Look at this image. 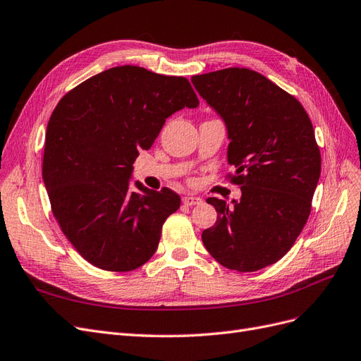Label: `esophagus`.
Returning <instances> with one entry per match:
<instances>
[{"label": "esophagus", "instance_id": "esophagus-1", "mask_svg": "<svg viewBox=\"0 0 361 361\" xmlns=\"http://www.w3.org/2000/svg\"><path fill=\"white\" fill-rule=\"evenodd\" d=\"M183 204L188 205V207H193V205H201L202 204V199L197 197V196H184L183 197Z\"/></svg>", "mask_w": 361, "mask_h": 361}]
</instances>
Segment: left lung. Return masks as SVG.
<instances>
[{
	"label": "left lung",
	"mask_w": 361,
	"mask_h": 361,
	"mask_svg": "<svg viewBox=\"0 0 361 361\" xmlns=\"http://www.w3.org/2000/svg\"><path fill=\"white\" fill-rule=\"evenodd\" d=\"M196 90L228 128L229 173L239 201L208 197L217 221L202 243L221 266L255 272L276 263L308 221L322 154L302 104L248 68L193 75Z\"/></svg>",
	"instance_id": "1"
}]
</instances>
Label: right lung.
Wrapping results in <instances>:
<instances>
[{
	"instance_id": "1",
	"label": "right lung",
	"mask_w": 361,
	"mask_h": 361,
	"mask_svg": "<svg viewBox=\"0 0 361 361\" xmlns=\"http://www.w3.org/2000/svg\"><path fill=\"white\" fill-rule=\"evenodd\" d=\"M197 105L188 78L135 65L93 75L58 102L46 130L43 181L61 231L90 264L129 272L154 255L181 199L168 188H132V165L171 114Z\"/></svg>"
}]
</instances>
